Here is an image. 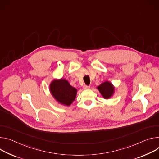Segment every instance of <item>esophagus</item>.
<instances>
[{
    "instance_id": "34e87169",
    "label": "esophagus",
    "mask_w": 159,
    "mask_h": 159,
    "mask_svg": "<svg viewBox=\"0 0 159 159\" xmlns=\"http://www.w3.org/2000/svg\"><path fill=\"white\" fill-rule=\"evenodd\" d=\"M83 88H84V89H89L90 88V86L87 85H84Z\"/></svg>"
}]
</instances>
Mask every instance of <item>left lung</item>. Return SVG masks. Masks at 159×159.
Segmentation results:
<instances>
[{
	"label": "left lung",
	"instance_id": "obj_1",
	"mask_svg": "<svg viewBox=\"0 0 159 159\" xmlns=\"http://www.w3.org/2000/svg\"><path fill=\"white\" fill-rule=\"evenodd\" d=\"M97 89L105 99L110 98L115 92L114 86L108 81H106L101 84V85L98 86Z\"/></svg>",
	"mask_w": 159,
	"mask_h": 159
}]
</instances>
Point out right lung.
<instances>
[{"label": "right lung", "instance_id": "1", "mask_svg": "<svg viewBox=\"0 0 159 159\" xmlns=\"http://www.w3.org/2000/svg\"><path fill=\"white\" fill-rule=\"evenodd\" d=\"M49 90L57 102L66 106H70L73 103L77 92V90L64 79L53 80L49 85Z\"/></svg>", "mask_w": 159, "mask_h": 159}]
</instances>
